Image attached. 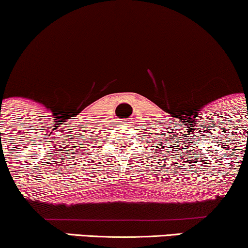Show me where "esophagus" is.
<instances>
[{"mask_svg": "<svg viewBox=\"0 0 248 248\" xmlns=\"http://www.w3.org/2000/svg\"><path fill=\"white\" fill-rule=\"evenodd\" d=\"M128 120H124V122H127ZM127 124H130V122H127Z\"/></svg>", "mask_w": 248, "mask_h": 248, "instance_id": "1", "label": "esophagus"}]
</instances>
